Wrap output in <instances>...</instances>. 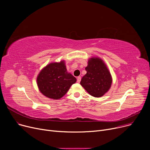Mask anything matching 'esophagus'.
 <instances>
[{
  "instance_id": "34e87169",
  "label": "esophagus",
  "mask_w": 150,
  "mask_h": 150,
  "mask_svg": "<svg viewBox=\"0 0 150 150\" xmlns=\"http://www.w3.org/2000/svg\"><path fill=\"white\" fill-rule=\"evenodd\" d=\"M81 81V76H78L77 78V82L78 83H80Z\"/></svg>"
}]
</instances>
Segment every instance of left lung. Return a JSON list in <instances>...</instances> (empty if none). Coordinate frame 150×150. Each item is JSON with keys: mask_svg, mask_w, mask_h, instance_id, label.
Segmentation results:
<instances>
[{"mask_svg": "<svg viewBox=\"0 0 150 150\" xmlns=\"http://www.w3.org/2000/svg\"><path fill=\"white\" fill-rule=\"evenodd\" d=\"M86 74L82 78L80 84L94 97H101L111 87L112 78L103 60L93 57L88 59L85 68Z\"/></svg>", "mask_w": 150, "mask_h": 150, "instance_id": "8db88e82", "label": "left lung"}]
</instances>
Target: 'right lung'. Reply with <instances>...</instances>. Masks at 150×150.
<instances>
[{"label": "right lung", "instance_id": "add662e5", "mask_svg": "<svg viewBox=\"0 0 150 150\" xmlns=\"http://www.w3.org/2000/svg\"><path fill=\"white\" fill-rule=\"evenodd\" d=\"M39 91L46 97L59 100L76 81L67 70L64 60L50 62L40 71L36 78Z\"/></svg>", "mask_w": 150, "mask_h": 150}]
</instances>
